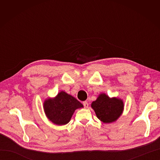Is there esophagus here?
I'll list each match as a JSON object with an SVG mask.
<instances>
[{
    "label": "esophagus",
    "mask_w": 160,
    "mask_h": 160,
    "mask_svg": "<svg viewBox=\"0 0 160 160\" xmlns=\"http://www.w3.org/2000/svg\"><path fill=\"white\" fill-rule=\"evenodd\" d=\"M82 104L84 105V107H85V108H87L88 106H89V104H88V102L87 101H84L83 102H82Z\"/></svg>",
    "instance_id": "esophagus-1"
}]
</instances>
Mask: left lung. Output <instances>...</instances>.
Returning a JSON list of instances; mask_svg holds the SVG:
<instances>
[{
  "instance_id": "obj_1",
  "label": "left lung",
  "mask_w": 160,
  "mask_h": 160,
  "mask_svg": "<svg viewBox=\"0 0 160 160\" xmlns=\"http://www.w3.org/2000/svg\"><path fill=\"white\" fill-rule=\"evenodd\" d=\"M98 119L104 123H111L120 116L124 108L122 100L109 98L106 94H100L98 99L91 104Z\"/></svg>"
}]
</instances>
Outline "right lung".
Returning <instances> with one entry per match:
<instances>
[{"label": "right lung", "instance_id": "1", "mask_svg": "<svg viewBox=\"0 0 160 160\" xmlns=\"http://www.w3.org/2000/svg\"><path fill=\"white\" fill-rule=\"evenodd\" d=\"M83 105L76 98L64 91H61L54 99H48L44 103L47 117L53 123L58 125L67 124L74 111Z\"/></svg>", "mask_w": 160, "mask_h": 160}]
</instances>
